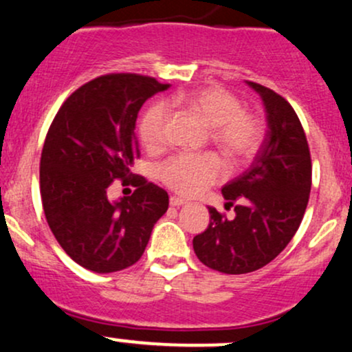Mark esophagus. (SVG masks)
<instances>
[{
	"mask_svg": "<svg viewBox=\"0 0 352 352\" xmlns=\"http://www.w3.org/2000/svg\"><path fill=\"white\" fill-rule=\"evenodd\" d=\"M187 204V200L180 199V197H170V206L172 207H182Z\"/></svg>",
	"mask_w": 352,
	"mask_h": 352,
	"instance_id": "obj_1",
	"label": "esophagus"
}]
</instances>
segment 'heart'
Returning <instances> with one entry per match:
<instances>
[{
  "label": "heart",
  "mask_w": 352,
  "mask_h": 352,
  "mask_svg": "<svg viewBox=\"0 0 352 352\" xmlns=\"http://www.w3.org/2000/svg\"><path fill=\"white\" fill-rule=\"evenodd\" d=\"M182 105L210 126V140L235 165L249 162L262 144V125L256 115L244 110L241 100L220 87H207L172 96L150 105L138 123V137L148 150L162 148L165 142L167 107ZM158 179L182 195H197L227 175L217 153L167 158L157 170Z\"/></svg>",
  "instance_id": "heart-1"
}]
</instances>
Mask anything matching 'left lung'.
Listing matches in <instances>:
<instances>
[{"label":"left lung","mask_w":352,"mask_h":352,"mask_svg":"<svg viewBox=\"0 0 352 352\" xmlns=\"http://www.w3.org/2000/svg\"><path fill=\"white\" fill-rule=\"evenodd\" d=\"M265 107L267 133L254 164L223 185L235 217L208 207L210 223L194 237L195 256L223 274H247L274 261L302 222L311 194L312 165L306 133L287 100L262 85L247 82Z\"/></svg>","instance_id":"8db88e82"}]
</instances>
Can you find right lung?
<instances>
[{
    "label": "right lung",
    "mask_w": 352,
    "mask_h": 352,
    "mask_svg": "<svg viewBox=\"0 0 352 352\" xmlns=\"http://www.w3.org/2000/svg\"><path fill=\"white\" fill-rule=\"evenodd\" d=\"M167 88L135 73L98 76L73 91L50 125L40 160L45 217L61 249L85 269L108 274L133 265L167 212L168 194L144 177L130 197H107L113 180L133 175L142 105Z\"/></svg>",
    "instance_id": "1"
}]
</instances>
